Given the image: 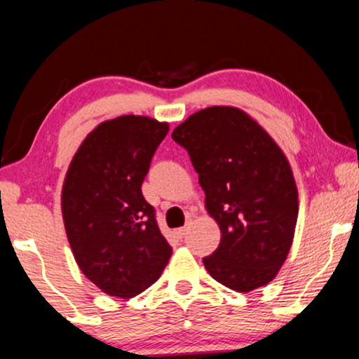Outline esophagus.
<instances>
[{"label": "esophagus", "mask_w": 359, "mask_h": 359, "mask_svg": "<svg viewBox=\"0 0 359 359\" xmlns=\"http://www.w3.org/2000/svg\"><path fill=\"white\" fill-rule=\"evenodd\" d=\"M187 233H188V226H183V228L176 229V236H178L180 240H183V238L187 236Z\"/></svg>", "instance_id": "34e87169"}]
</instances>
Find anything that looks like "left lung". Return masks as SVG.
Segmentation results:
<instances>
[{
  "instance_id": "obj_1",
  "label": "left lung",
  "mask_w": 359,
  "mask_h": 359,
  "mask_svg": "<svg viewBox=\"0 0 359 359\" xmlns=\"http://www.w3.org/2000/svg\"><path fill=\"white\" fill-rule=\"evenodd\" d=\"M171 138L189 154L221 243L203 258L206 271L234 291L276 276L290 253L298 189L280 146L245 111L211 106L175 128Z\"/></svg>"
}]
</instances>
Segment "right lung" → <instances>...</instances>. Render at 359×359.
Wrapping results in <instances>:
<instances>
[{"label":"right lung","instance_id":"right-lung-1","mask_svg":"<svg viewBox=\"0 0 359 359\" xmlns=\"http://www.w3.org/2000/svg\"><path fill=\"white\" fill-rule=\"evenodd\" d=\"M168 130L135 114L101 123L66 172L61 210L69 246L83 274L109 296L144 291L171 258L156 211L141 193Z\"/></svg>","mask_w":359,"mask_h":359}]
</instances>
